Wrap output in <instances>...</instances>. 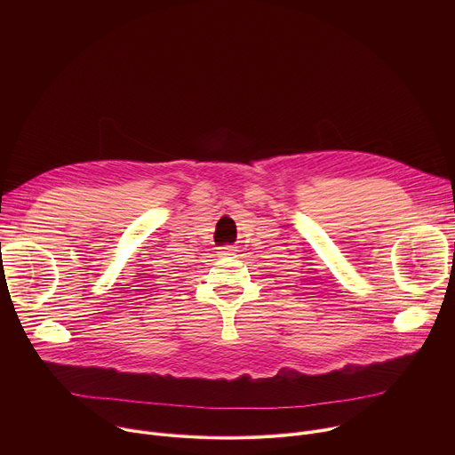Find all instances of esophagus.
Here are the masks:
<instances>
[{"label": "esophagus", "mask_w": 455, "mask_h": 455, "mask_svg": "<svg viewBox=\"0 0 455 455\" xmlns=\"http://www.w3.org/2000/svg\"><path fill=\"white\" fill-rule=\"evenodd\" d=\"M235 246L234 244H223V246H220L218 248V255L220 257H232V255H235Z\"/></svg>", "instance_id": "34e87169"}]
</instances>
